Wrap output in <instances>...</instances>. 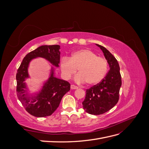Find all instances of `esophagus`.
Masks as SVG:
<instances>
[{"label":"esophagus","mask_w":149,"mask_h":149,"mask_svg":"<svg viewBox=\"0 0 149 149\" xmlns=\"http://www.w3.org/2000/svg\"><path fill=\"white\" fill-rule=\"evenodd\" d=\"M78 88L76 86H75V85H73V84H71V89H78Z\"/></svg>","instance_id":"esophagus-1"}]
</instances>
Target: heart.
<instances>
[{"label": "heart", "instance_id": "obj_1", "mask_svg": "<svg viewBox=\"0 0 149 149\" xmlns=\"http://www.w3.org/2000/svg\"><path fill=\"white\" fill-rule=\"evenodd\" d=\"M61 71L63 78L69 79L77 70L79 74L75 77L78 83L86 82L88 85H96L105 78L109 63L106 58L89 49H81L71 54L70 58L63 57L60 63Z\"/></svg>", "mask_w": 149, "mask_h": 149}]
</instances>
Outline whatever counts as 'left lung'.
I'll list each match as a JSON object with an SVG mask.
<instances>
[{
	"instance_id": "left-lung-1",
	"label": "left lung",
	"mask_w": 149,
	"mask_h": 149,
	"mask_svg": "<svg viewBox=\"0 0 149 149\" xmlns=\"http://www.w3.org/2000/svg\"><path fill=\"white\" fill-rule=\"evenodd\" d=\"M96 45L101 49L107 60L110 70L101 83L86 90L82 104L88 113L100 115L109 111L118 103L122 80L119 65L116 58L106 48L97 44Z\"/></svg>"
}]
</instances>
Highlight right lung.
Instances as JSON below:
<instances>
[{"instance_id": "right-lung-1", "label": "right lung", "mask_w": 149, "mask_h": 149, "mask_svg": "<svg viewBox=\"0 0 149 149\" xmlns=\"http://www.w3.org/2000/svg\"><path fill=\"white\" fill-rule=\"evenodd\" d=\"M60 45H43L26 55L16 74L17 95L30 114L37 118L51 116L60 105L61 99L70 90V84L53 76L52 70L50 77L45 83L42 89L36 96L29 97L26 94L25 78H29L28 66L30 61L37 57H42L55 66L60 63Z\"/></svg>"}]
</instances>
